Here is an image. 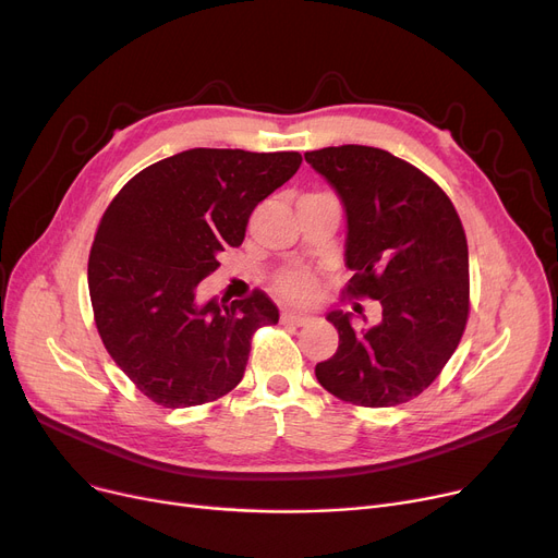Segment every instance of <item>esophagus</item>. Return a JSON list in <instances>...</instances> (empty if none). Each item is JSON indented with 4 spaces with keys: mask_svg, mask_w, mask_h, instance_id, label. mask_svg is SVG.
Wrapping results in <instances>:
<instances>
[{
    "mask_svg": "<svg viewBox=\"0 0 558 558\" xmlns=\"http://www.w3.org/2000/svg\"><path fill=\"white\" fill-rule=\"evenodd\" d=\"M280 320H282V324H289V326H307L312 318L307 314H301V312H282Z\"/></svg>",
    "mask_w": 558,
    "mask_h": 558,
    "instance_id": "esophagus-1",
    "label": "esophagus"
}]
</instances>
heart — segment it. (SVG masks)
Segmentation results:
<instances>
[{
  "label": "heart",
  "instance_id": "heart-1",
  "mask_svg": "<svg viewBox=\"0 0 558 558\" xmlns=\"http://www.w3.org/2000/svg\"><path fill=\"white\" fill-rule=\"evenodd\" d=\"M276 291L291 303H307L318 291V276L310 269H287L276 278Z\"/></svg>",
  "mask_w": 558,
  "mask_h": 558
}]
</instances>
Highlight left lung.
<instances>
[{
    "instance_id": "left-lung-1",
    "label": "left lung",
    "mask_w": 558,
    "mask_h": 558,
    "mask_svg": "<svg viewBox=\"0 0 558 558\" xmlns=\"http://www.w3.org/2000/svg\"><path fill=\"white\" fill-rule=\"evenodd\" d=\"M305 160L337 190L348 219L343 296L383 305L379 324L330 312L337 353L316 379L343 402L396 407L421 396L457 350L471 312L468 242L448 194L427 173L362 144ZM362 314V305H355Z\"/></svg>"
}]
</instances>
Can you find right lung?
<instances>
[{
	"mask_svg": "<svg viewBox=\"0 0 558 558\" xmlns=\"http://www.w3.org/2000/svg\"><path fill=\"white\" fill-rule=\"evenodd\" d=\"M301 162L299 151L190 149L142 169L110 201L87 259L95 324L114 364L156 404L219 400L242 383L255 330L278 324L259 289L201 305L196 287Z\"/></svg>",
	"mask_w": 558,
	"mask_h": 558,
	"instance_id": "1",
	"label": "right lung"
}]
</instances>
